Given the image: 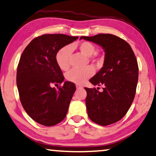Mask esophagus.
<instances>
[{"label": "esophagus", "mask_w": 156, "mask_h": 156, "mask_svg": "<svg viewBox=\"0 0 156 156\" xmlns=\"http://www.w3.org/2000/svg\"><path fill=\"white\" fill-rule=\"evenodd\" d=\"M83 86H80V85H76V89L77 90H79V89H82Z\"/></svg>", "instance_id": "34e87169"}]
</instances>
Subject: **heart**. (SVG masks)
Returning a JSON list of instances; mask_svg holds the SVG:
<instances>
[{
    "instance_id": "obj_1",
    "label": "heart",
    "mask_w": 156,
    "mask_h": 156,
    "mask_svg": "<svg viewBox=\"0 0 156 156\" xmlns=\"http://www.w3.org/2000/svg\"><path fill=\"white\" fill-rule=\"evenodd\" d=\"M78 49L80 53L87 57L93 58V55L96 52L95 45L88 41L80 43L78 45ZM72 53V47L70 45H66L59 50L56 53L55 60L56 63L62 70H67L70 67V57ZM94 73V69L91 66H88L83 69L70 70L66 74V79L68 81L76 84H83L90 78Z\"/></svg>"
}]
</instances>
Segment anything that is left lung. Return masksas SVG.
<instances>
[{
    "instance_id": "left-lung-1",
    "label": "left lung",
    "mask_w": 156,
    "mask_h": 156,
    "mask_svg": "<svg viewBox=\"0 0 156 156\" xmlns=\"http://www.w3.org/2000/svg\"><path fill=\"white\" fill-rule=\"evenodd\" d=\"M103 48L105 58L101 69L90 79L94 86L103 85V91L85 88L86 104L90 119L108 126L126 115L133 101L138 80V66L130 45L112 34L81 36Z\"/></svg>"
}]
</instances>
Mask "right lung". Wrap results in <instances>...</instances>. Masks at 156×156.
<instances>
[{"instance_id":"1","label":"right lung","mask_w":156,"mask_h":156,"mask_svg":"<svg viewBox=\"0 0 156 156\" xmlns=\"http://www.w3.org/2000/svg\"><path fill=\"white\" fill-rule=\"evenodd\" d=\"M78 38L45 34L31 41L23 52L16 76L20 102L27 114L41 125H56L67 114L76 86L65 81L58 90L52 88L64 81L55 56L60 49Z\"/></svg>"}]
</instances>
